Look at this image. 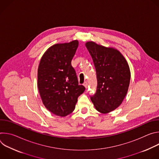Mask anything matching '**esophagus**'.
Here are the masks:
<instances>
[{
	"label": "esophagus",
	"instance_id": "1",
	"mask_svg": "<svg viewBox=\"0 0 159 159\" xmlns=\"http://www.w3.org/2000/svg\"><path fill=\"white\" fill-rule=\"evenodd\" d=\"M83 85H84V86L85 88H87V85H88L87 82H85L83 84Z\"/></svg>",
	"mask_w": 159,
	"mask_h": 159
}]
</instances>
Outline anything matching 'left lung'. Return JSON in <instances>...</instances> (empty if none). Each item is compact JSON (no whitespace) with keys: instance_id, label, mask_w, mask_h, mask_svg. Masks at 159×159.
Listing matches in <instances>:
<instances>
[{"instance_id":"obj_1","label":"left lung","mask_w":159,"mask_h":159,"mask_svg":"<svg viewBox=\"0 0 159 159\" xmlns=\"http://www.w3.org/2000/svg\"><path fill=\"white\" fill-rule=\"evenodd\" d=\"M96 68L98 86L90 99L97 111L106 114L116 109L125 99L129 85V65L116 49L93 41L85 43Z\"/></svg>"}]
</instances>
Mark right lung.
Listing matches in <instances>:
<instances>
[{"instance_id": "add662e5", "label": "right lung", "mask_w": 159, "mask_h": 159, "mask_svg": "<svg viewBox=\"0 0 159 159\" xmlns=\"http://www.w3.org/2000/svg\"><path fill=\"white\" fill-rule=\"evenodd\" d=\"M79 41L58 43L50 47L39 62L38 87L44 106L53 114L66 116L74 110L78 97L85 89L79 85L71 65Z\"/></svg>"}]
</instances>
